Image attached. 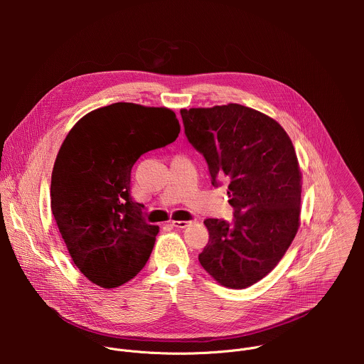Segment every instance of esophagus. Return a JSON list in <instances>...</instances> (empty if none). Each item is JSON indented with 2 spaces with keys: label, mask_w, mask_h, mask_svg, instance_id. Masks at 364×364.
<instances>
[{
  "label": "esophagus",
  "mask_w": 364,
  "mask_h": 364,
  "mask_svg": "<svg viewBox=\"0 0 364 364\" xmlns=\"http://www.w3.org/2000/svg\"><path fill=\"white\" fill-rule=\"evenodd\" d=\"M191 223H193V222H187V220H173V222H171V225H173L174 228H177V229H186V228H188Z\"/></svg>",
  "instance_id": "34e87169"
}]
</instances>
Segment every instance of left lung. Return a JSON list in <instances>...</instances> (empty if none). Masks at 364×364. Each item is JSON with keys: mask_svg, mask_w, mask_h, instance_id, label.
I'll use <instances>...</instances> for the list:
<instances>
[{"mask_svg": "<svg viewBox=\"0 0 364 364\" xmlns=\"http://www.w3.org/2000/svg\"><path fill=\"white\" fill-rule=\"evenodd\" d=\"M180 112L212 184L228 180L235 209L233 225L204 220L209 243L198 261L220 285L247 288L278 265L298 232L302 176L295 148L274 118L239 103Z\"/></svg>", "mask_w": 364, "mask_h": 364, "instance_id": "1", "label": "left lung"}]
</instances>
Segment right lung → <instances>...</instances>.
<instances>
[{"instance_id": "obj_1", "label": "right lung", "mask_w": 364, "mask_h": 364, "mask_svg": "<svg viewBox=\"0 0 364 364\" xmlns=\"http://www.w3.org/2000/svg\"><path fill=\"white\" fill-rule=\"evenodd\" d=\"M168 108L118 102L86 114L65 138L51 173V212L79 271L117 288L145 267L160 228L142 220L131 168L142 154L176 141Z\"/></svg>"}]
</instances>
